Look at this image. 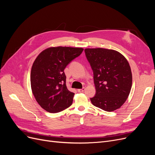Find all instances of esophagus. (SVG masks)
<instances>
[{"instance_id":"1","label":"esophagus","mask_w":155,"mask_h":155,"mask_svg":"<svg viewBox=\"0 0 155 155\" xmlns=\"http://www.w3.org/2000/svg\"><path fill=\"white\" fill-rule=\"evenodd\" d=\"M85 90V88L83 87V88H80V89H78V92H83Z\"/></svg>"}]
</instances>
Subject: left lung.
Here are the masks:
<instances>
[{
	"instance_id": "obj_1",
	"label": "left lung",
	"mask_w": 155,
	"mask_h": 155,
	"mask_svg": "<svg viewBox=\"0 0 155 155\" xmlns=\"http://www.w3.org/2000/svg\"><path fill=\"white\" fill-rule=\"evenodd\" d=\"M93 71L96 94L93 105L112 112L119 109L128 97L132 87V73L127 60L118 51L105 48L85 49Z\"/></svg>"
}]
</instances>
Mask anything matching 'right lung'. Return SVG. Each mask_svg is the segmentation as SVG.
I'll return each instance as SVG.
<instances>
[{"label": "right lung", "mask_w": 155, "mask_h": 155, "mask_svg": "<svg viewBox=\"0 0 155 155\" xmlns=\"http://www.w3.org/2000/svg\"><path fill=\"white\" fill-rule=\"evenodd\" d=\"M83 51L82 48L51 47L35 59L30 74L31 91L45 110L55 113L72 105L74 93L67 87L64 70Z\"/></svg>", "instance_id": "add662e5"}]
</instances>
